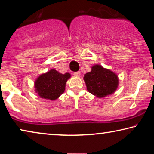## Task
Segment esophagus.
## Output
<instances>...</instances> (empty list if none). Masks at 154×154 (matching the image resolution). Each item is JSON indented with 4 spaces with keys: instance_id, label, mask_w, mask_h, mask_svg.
Here are the masks:
<instances>
[{
    "instance_id": "esophagus-1",
    "label": "esophagus",
    "mask_w": 154,
    "mask_h": 154,
    "mask_svg": "<svg viewBox=\"0 0 154 154\" xmlns=\"http://www.w3.org/2000/svg\"><path fill=\"white\" fill-rule=\"evenodd\" d=\"M73 75H75V76H76V77H80L81 73H80L79 71H77V72H73Z\"/></svg>"
}]
</instances>
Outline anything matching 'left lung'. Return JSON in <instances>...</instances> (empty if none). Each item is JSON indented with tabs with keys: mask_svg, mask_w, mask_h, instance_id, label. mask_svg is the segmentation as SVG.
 Masks as SVG:
<instances>
[{
	"mask_svg": "<svg viewBox=\"0 0 154 154\" xmlns=\"http://www.w3.org/2000/svg\"><path fill=\"white\" fill-rule=\"evenodd\" d=\"M83 79L88 92L99 98L113 94L119 82L116 74L100 65L93 66L92 71L84 75Z\"/></svg>",
	"mask_w": 154,
	"mask_h": 154,
	"instance_id": "8db88e82",
	"label": "left lung"
}]
</instances>
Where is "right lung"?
Returning a JSON list of instances; mask_svg holds the SVG:
<instances>
[{
    "label": "right lung",
    "mask_w": 154,
    "mask_h": 154,
    "mask_svg": "<svg viewBox=\"0 0 154 154\" xmlns=\"http://www.w3.org/2000/svg\"><path fill=\"white\" fill-rule=\"evenodd\" d=\"M69 73L62 74L51 69L45 74L40 75L35 82L36 92L40 97L54 100L58 98L65 90V85Z\"/></svg>",
    "instance_id": "right-lung-1"
}]
</instances>
